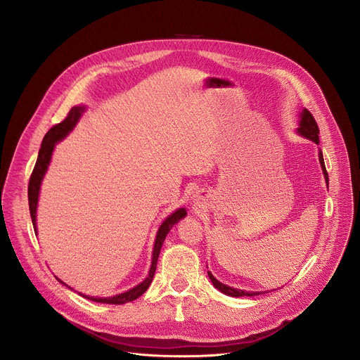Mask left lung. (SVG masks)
Here are the masks:
<instances>
[{
	"label": "left lung",
	"mask_w": 360,
	"mask_h": 360,
	"mask_svg": "<svg viewBox=\"0 0 360 360\" xmlns=\"http://www.w3.org/2000/svg\"><path fill=\"white\" fill-rule=\"evenodd\" d=\"M299 128H297V134L314 141L315 143L319 145V128H318V124L314 118V115L307 111L306 108L300 112L299 115ZM319 162H321V167H322V172L325 175V181H326V185L329 186V176H328V172H326V168H325V161H323V153L322 150L319 149ZM208 276L211 279V282L214 283V286L221 290L222 293L228 295V296H233V297H239V296H256V295H261L262 292H248V290H240V289H236V288H232V286H228L222 282H219L210 271H208Z\"/></svg>",
	"instance_id": "obj_1"
}]
</instances>
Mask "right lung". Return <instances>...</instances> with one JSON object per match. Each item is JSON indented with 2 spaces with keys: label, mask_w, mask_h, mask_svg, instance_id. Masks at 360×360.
<instances>
[{
  "label": "right lung",
  "mask_w": 360,
  "mask_h": 360,
  "mask_svg": "<svg viewBox=\"0 0 360 360\" xmlns=\"http://www.w3.org/2000/svg\"><path fill=\"white\" fill-rule=\"evenodd\" d=\"M85 111V107L84 105H78V107H74L67 118L54 125L53 128H51L44 139H42V143H41V148H39V152H38V158H37V162H35V167H34V171L31 174V178H30V184H28V203H30V214H31V219H32V226H34V231L37 232V207H38V198H39V189H41V182L45 176V172L48 169V165L51 162V157H53V152H54V148H56V143H58L60 141H63L74 128L75 125L78 124L81 115L84 114ZM186 217V210L185 208H178L175 212H172L171 215H168L165 218V221L161 224L158 232H157V238H155V243H153V250H152V264H150V268H149V272H148V276L136 286H134L132 289L127 290V292H122V293H118L115 296H110V297H96V296H88V295H82L79 293L81 296L92 300V302H99V303H110V304H122V303H127V302H132L135 299H138L141 295H143L146 292V289L149 288L152 279H153V275H155V269H157V262H158V256H160V252H161V248L164 245V240L167 238V235L169 233L171 228L178 224L182 218ZM58 279V278H57ZM63 285H65L67 288H70L65 282H63L61 279H58ZM71 289V288H70Z\"/></svg>",
  "instance_id": "1"
}]
</instances>
